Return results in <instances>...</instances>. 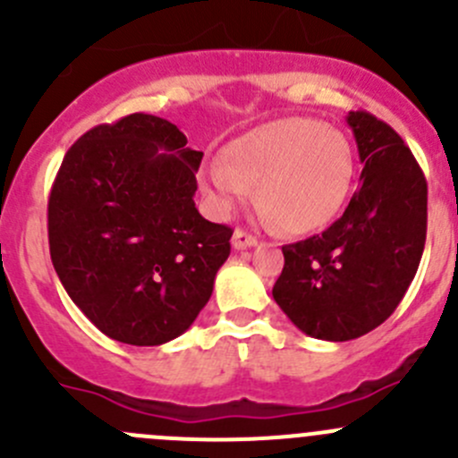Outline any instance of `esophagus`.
<instances>
[{
  "label": "esophagus",
  "instance_id": "esophagus-1",
  "mask_svg": "<svg viewBox=\"0 0 458 458\" xmlns=\"http://www.w3.org/2000/svg\"><path fill=\"white\" fill-rule=\"evenodd\" d=\"M231 244H233V249H247V247H256L258 240L253 238L251 233H247L244 229H235L233 238H231Z\"/></svg>",
  "mask_w": 458,
  "mask_h": 458
}]
</instances>
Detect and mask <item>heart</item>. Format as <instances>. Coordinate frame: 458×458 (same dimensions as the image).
Returning a JSON list of instances; mask_svg holds the SVG:
<instances>
[{"label":"heart","instance_id":"heart-1","mask_svg":"<svg viewBox=\"0 0 458 458\" xmlns=\"http://www.w3.org/2000/svg\"><path fill=\"white\" fill-rule=\"evenodd\" d=\"M202 180L220 211L242 205L256 187L258 205L276 227L310 233L345 205L354 151L338 129L310 117H284L231 140L225 157L207 160Z\"/></svg>","mask_w":458,"mask_h":458}]
</instances>
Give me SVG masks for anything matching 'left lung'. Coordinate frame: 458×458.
<instances>
[{
    "instance_id": "1",
    "label": "left lung",
    "mask_w": 458,
    "mask_h": 458,
    "mask_svg": "<svg viewBox=\"0 0 458 458\" xmlns=\"http://www.w3.org/2000/svg\"><path fill=\"white\" fill-rule=\"evenodd\" d=\"M347 124L359 144L360 187L345 214L284 244L274 301L307 336L352 341L385 323L414 280L428 233V182L401 135L368 111Z\"/></svg>"
}]
</instances>
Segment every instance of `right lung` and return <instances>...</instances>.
Wrapping results in <instances>:
<instances>
[{"instance_id": "right-lung-1", "label": "right lung", "mask_w": 458, "mask_h": 458, "mask_svg": "<svg viewBox=\"0 0 458 458\" xmlns=\"http://www.w3.org/2000/svg\"><path fill=\"white\" fill-rule=\"evenodd\" d=\"M200 162L178 126L148 113L93 126L62 160L48 196L51 260L113 341H174L211 298L233 231L198 214Z\"/></svg>"}]
</instances>
